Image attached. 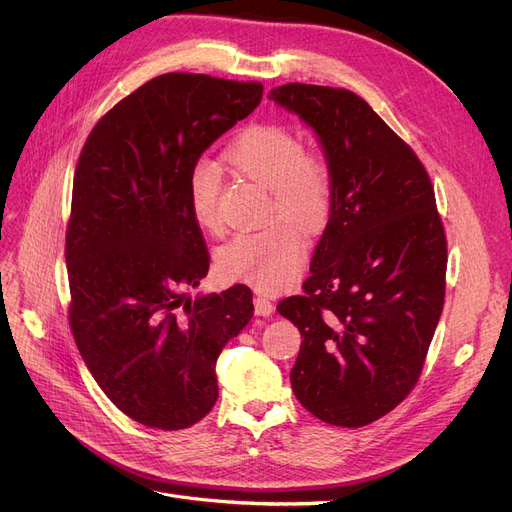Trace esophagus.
Segmentation results:
<instances>
[{"instance_id": "34e87169", "label": "esophagus", "mask_w": 512, "mask_h": 512, "mask_svg": "<svg viewBox=\"0 0 512 512\" xmlns=\"http://www.w3.org/2000/svg\"><path fill=\"white\" fill-rule=\"evenodd\" d=\"M255 313L261 317H267L274 313V303L265 297H255Z\"/></svg>"}]
</instances>
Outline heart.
<instances>
[{"instance_id": "obj_1", "label": "heart", "mask_w": 512, "mask_h": 512, "mask_svg": "<svg viewBox=\"0 0 512 512\" xmlns=\"http://www.w3.org/2000/svg\"><path fill=\"white\" fill-rule=\"evenodd\" d=\"M224 157L236 174L270 188V218L280 215L309 234L328 224L334 193L330 161L321 151L305 149L292 128L251 124L236 134ZM220 186V170L209 159H197L188 168V207L195 222L211 232L220 230ZM293 225L280 220L236 234L218 253L220 272L261 292L284 290L297 280L307 259V240Z\"/></svg>"}]
</instances>
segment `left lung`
Listing matches in <instances>:
<instances>
[{
  "mask_svg": "<svg viewBox=\"0 0 512 512\" xmlns=\"http://www.w3.org/2000/svg\"><path fill=\"white\" fill-rule=\"evenodd\" d=\"M272 101L313 128L332 168V211L301 297L294 396L340 427L378 421L415 388L446 292V234L415 151L346 89L288 83Z\"/></svg>",
  "mask_w": 512,
  "mask_h": 512,
  "instance_id": "1",
  "label": "left lung"
}]
</instances>
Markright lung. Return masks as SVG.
Returning <instances> with one entry per match:
<instances>
[{
	"label": "right lung",
	"instance_id": "add662e5",
	"mask_svg": "<svg viewBox=\"0 0 512 512\" xmlns=\"http://www.w3.org/2000/svg\"><path fill=\"white\" fill-rule=\"evenodd\" d=\"M261 97L253 80L161 74L116 103L80 151L66 230L70 330L99 388L141 425L201 421L218 400L215 361L253 317L245 284L186 297L209 270L186 174Z\"/></svg>",
	"mask_w": 512,
	"mask_h": 512
}]
</instances>
